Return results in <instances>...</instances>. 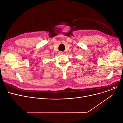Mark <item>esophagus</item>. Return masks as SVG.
Returning <instances> with one entry per match:
<instances>
[{
	"label": "esophagus",
	"instance_id": "esophagus-1",
	"mask_svg": "<svg viewBox=\"0 0 123 123\" xmlns=\"http://www.w3.org/2000/svg\"><path fill=\"white\" fill-rule=\"evenodd\" d=\"M60 55H62L63 54V53L62 52H60V53H59Z\"/></svg>",
	"mask_w": 123,
	"mask_h": 123
}]
</instances>
